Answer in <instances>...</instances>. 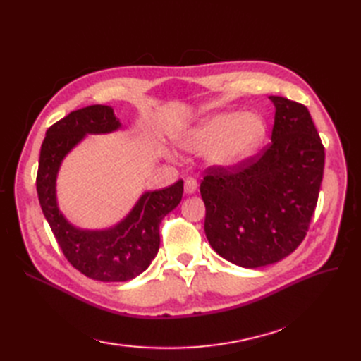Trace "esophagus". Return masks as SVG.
Segmentation results:
<instances>
[{"label":"esophagus","instance_id":"esophagus-1","mask_svg":"<svg viewBox=\"0 0 361 361\" xmlns=\"http://www.w3.org/2000/svg\"><path fill=\"white\" fill-rule=\"evenodd\" d=\"M197 188H199V183H197V180L195 179H187L185 180V192H187L188 195L190 194H194L195 191H197Z\"/></svg>","mask_w":361,"mask_h":361}]
</instances>
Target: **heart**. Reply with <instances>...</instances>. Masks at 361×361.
I'll list each match as a JSON object with an SVG mask.
<instances>
[{
  "label": "heart",
  "instance_id": "obj_1",
  "mask_svg": "<svg viewBox=\"0 0 361 361\" xmlns=\"http://www.w3.org/2000/svg\"><path fill=\"white\" fill-rule=\"evenodd\" d=\"M267 122L257 113L221 111L199 120L176 138L190 154L206 152L211 167L233 170L253 158L267 138Z\"/></svg>",
  "mask_w": 361,
  "mask_h": 361
}]
</instances>
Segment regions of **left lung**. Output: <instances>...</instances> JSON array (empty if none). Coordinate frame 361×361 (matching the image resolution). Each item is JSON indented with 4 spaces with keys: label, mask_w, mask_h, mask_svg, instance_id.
I'll list each match as a JSON object with an SVG mask.
<instances>
[{
    "label": "left lung",
    "mask_w": 361,
    "mask_h": 361,
    "mask_svg": "<svg viewBox=\"0 0 361 361\" xmlns=\"http://www.w3.org/2000/svg\"><path fill=\"white\" fill-rule=\"evenodd\" d=\"M271 145L233 170L209 169L200 183L204 233L215 253L243 268L285 259L309 228L324 174V146L307 108L281 96Z\"/></svg>",
    "instance_id": "obj_1"
}]
</instances>
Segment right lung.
I'll use <instances>...</instances> for the list:
<instances>
[{"label":"right lung","mask_w":361,"mask_h":361,"mask_svg":"<svg viewBox=\"0 0 361 361\" xmlns=\"http://www.w3.org/2000/svg\"><path fill=\"white\" fill-rule=\"evenodd\" d=\"M122 123L110 105H90L69 113L47 130L37 171L43 215L60 248L84 276L99 281H128L145 272L159 250V224L182 200L183 180L164 190L145 191L126 216L105 228L71 223L57 199L61 164L87 135L111 134Z\"/></svg>","instance_id":"obj_1"}]
</instances>
